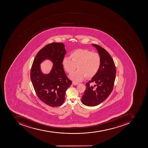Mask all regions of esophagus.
<instances>
[{"label": "esophagus", "mask_w": 148, "mask_h": 148, "mask_svg": "<svg viewBox=\"0 0 148 148\" xmlns=\"http://www.w3.org/2000/svg\"><path fill=\"white\" fill-rule=\"evenodd\" d=\"M72 84L73 85H78L79 83H78L75 82H73L72 83Z\"/></svg>", "instance_id": "34e87169"}]
</instances>
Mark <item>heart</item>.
Here are the masks:
<instances>
[{"label":"heart","instance_id":"heart-1","mask_svg":"<svg viewBox=\"0 0 148 148\" xmlns=\"http://www.w3.org/2000/svg\"><path fill=\"white\" fill-rule=\"evenodd\" d=\"M71 59L64 57L62 59V66L70 74L73 73L76 69L78 70L70 76L75 82L82 81L86 78L94 77L97 73L101 65V58L99 53L90 50L78 49L70 54Z\"/></svg>","mask_w":148,"mask_h":148}]
</instances>
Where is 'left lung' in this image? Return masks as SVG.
Segmentation results:
<instances>
[{"instance_id": "obj_1", "label": "left lung", "mask_w": 148, "mask_h": 148, "mask_svg": "<svg viewBox=\"0 0 148 148\" xmlns=\"http://www.w3.org/2000/svg\"><path fill=\"white\" fill-rule=\"evenodd\" d=\"M95 47L101 58V65L97 73L86 84V88L82 97L83 104L95 106L103 102L112 91L115 79L116 69L113 59L108 52L97 45ZM90 82L96 84L92 86Z\"/></svg>"}]
</instances>
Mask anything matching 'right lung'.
<instances>
[{
  "mask_svg": "<svg viewBox=\"0 0 148 148\" xmlns=\"http://www.w3.org/2000/svg\"><path fill=\"white\" fill-rule=\"evenodd\" d=\"M66 53L62 43H52L42 48L36 55L31 70V79L35 92L40 100L53 107L61 105L66 91L71 85L65 73L62 62ZM48 59L53 63L49 74H43L40 64Z\"/></svg>",
  "mask_w": 148,
  "mask_h": 148,
  "instance_id": "add662e5",
  "label": "right lung"
}]
</instances>
